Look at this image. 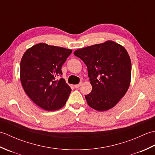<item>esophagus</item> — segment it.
Masks as SVG:
<instances>
[{"mask_svg":"<svg viewBox=\"0 0 155 155\" xmlns=\"http://www.w3.org/2000/svg\"><path fill=\"white\" fill-rule=\"evenodd\" d=\"M83 84V83H82V82H81V83H79V84H75L74 85V87L76 88H79L81 85Z\"/></svg>","mask_w":155,"mask_h":155,"instance_id":"esophagus-1","label":"esophagus"}]
</instances>
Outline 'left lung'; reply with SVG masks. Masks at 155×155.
Wrapping results in <instances>:
<instances>
[{
	"instance_id": "1",
	"label": "left lung",
	"mask_w": 155,
	"mask_h": 155,
	"mask_svg": "<svg viewBox=\"0 0 155 155\" xmlns=\"http://www.w3.org/2000/svg\"><path fill=\"white\" fill-rule=\"evenodd\" d=\"M74 54L87 65L92 91L85 95L88 104L98 111L110 109L129 87L131 61L123 46L112 41L80 48Z\"/></svg>"
}]
</instances>
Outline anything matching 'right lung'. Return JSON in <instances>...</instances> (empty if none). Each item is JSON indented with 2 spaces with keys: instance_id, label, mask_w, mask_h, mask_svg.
Here are the masks:
<instances>
[{
  "instance_id": "add662e5",
  "label": "right lung",
  "mask_w": 155,
  "mask_h": 155,
  "mask_svg": "<svg viewBox=\"0 0 155 155\" xmlns=\"http://www.w3.org/2000/svg\"><path fill=\"white\" fill-rule=\"evenodd\" d=\"M72 50L39 43L27 49L21 61V81L28 97L43 109L64 107L71 88L64 78L56 80Z\"/></svg>"
}]
</instances>
